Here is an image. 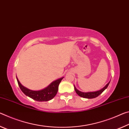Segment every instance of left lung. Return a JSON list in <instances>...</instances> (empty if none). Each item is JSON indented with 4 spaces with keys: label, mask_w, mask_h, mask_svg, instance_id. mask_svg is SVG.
Returning a JSON list of instances; mask_svg holds the SVG:
<instances>
[{
    "label": "left lung",
    "mask_w": 129,
    "mask_h": 129,
    "mask_svg": "<svg viewBox=\"0 0 129 129\" xmlns=\"http://www.w3.org/2000/svg\"><path fill=\"white\" fill-rule=\"evenodd\" d=\"M110 82V81L109 83H107L104 87H103L102 89L98 90V91H93V92H82V91H79L78 89H77V88L75 87V86L74 85V89H75V92H77V94L79 96L83 97V98H84L92 99V98H96V97L100 95L101 94H102V92L106 89L107 87H108Z\"/></svg>",
    "instance_id": "obj_1"
}]
</instances>
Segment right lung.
<instances>
[{"label":"right lung","instance_id":"right-lung-1","mask_svg":"<svg viewBox=\"0 0 129 129\" xmlns=\"http://www.w3.org/2000/svg\"><path fill=\"white\" fill-rule=\"evenodd\" d=\"M64 77L60 78L59 79L55 80L51 83L47 87L43 89L38 91L29 90L27 87L23 86L20 83L18 78L16 77V79L18 81L19 86L20 90L26 96L33 99L34 100L39 101V102H46L52 100L56 95L58 91V86L60 82Z\"/></svg>","mask_w":129,"mask_h":129}]
</instances>
